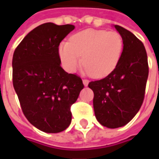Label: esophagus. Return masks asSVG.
I'll list each match as a JSON object with an SVG mask.
<instances>
[{
	"label": "esophagus",
	"mask_w": 159,
	"mask_h": 159,
	"mask_svg": "<svg viewBox=\"0 0 159 159\" xmlns=\"http://www.w3.org/2000/svg\"><path fill=\"white\" fill-rule=\"evenodd\" d=\"M82 81H83V84H84L85 86H88V85H89V80H88L84 79V80H82Z\"/></svg>",
	"instance_id": "obj_1"
}]
</instances>
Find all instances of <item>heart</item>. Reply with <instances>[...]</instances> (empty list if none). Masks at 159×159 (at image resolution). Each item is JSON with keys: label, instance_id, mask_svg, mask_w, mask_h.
Masks as SVG:
<instances>
[{"label": "heart", "instance_id": "heart-1", "mask_svg": "<svg viewBox=\"0 0 159 159\" xmlns=\"http://www.w3.org/2000/svg\"><path fill=\"white\" fill-rule=\"evenodd\" d=\"M123 48L124 41L118 32L87 29L70 36L69 42L62 41L58 55L67 71H75L81 62L91 76L103 78L116 69Z\"/></svg>", "mask_w": 159, "mask_h": 159}]
</instances>
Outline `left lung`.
<instances>
[{"instance_id":"1","label":"left lung","mask_w":159,"mask_h":159,"mask_svg":"<svg viewBox=\"0 0 159 159\" xmlns=\"http://www.w3.org/2000/svg\"><path fill=\"white\" fill-rule=\"evenodd\" d=\"M124 48L118 66L105 78L94 80L89 88L94 92V110L98 122L108 128L126 125L136 115L145 95L149 65L143 43L119 25Z\"/></svg>"}]
</instances>
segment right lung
<instances>
[{
    "label": "right lung",
    "instance_id": "add662e5",
    "mask_svg": "<svg viewBox=\"0 0 159 159\" xmlns=\"http://www.w3.org/2000/svg\"><path fill=\"white\" fill-rule=\"evenodd\" d=\"M72 25L42 24L23 39L12 59V81L22 111L28 121L45 133H60L70 124V106L84 88L77 74L61 67L60 42Z\"/></svg>",
    "mask_w": 159,
    "mask_h": 159
}]
</instances>
